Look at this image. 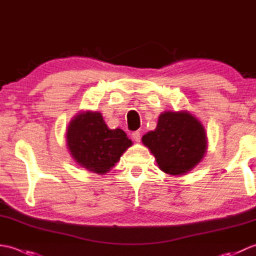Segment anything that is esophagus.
<instances>
[{
	"mask_svg": "<svg viewBox=\"0 0 256 256\" xmlns=\"http://www.w3.org/2000/svg\"><path fill=\"white\" fill-rule=\"evenodd\" d=\"M132 138L135 142H140V133L138 131H135L132 133Z\"/></svg>",
	"mask_w": 256,
	"mask_h": 256,
	"instance_id": "esophagus-1",
	"label": "esophagus"
}]
</instances>
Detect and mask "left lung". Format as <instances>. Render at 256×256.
Returning a JSON list of instances; mask_svg holds the SVG:
<instances>
[{"label": "left lung", "instance_id": "8db88e82", "mask_svg": "<svg viewBox=\"0 0 256 256\" xmlns=\"http://www.w3.org/2000/svg\"><path fill=\"white\" fill-rule=\"evenodd\" d=\"M142 140L154 154L160 170L170 175L192 170L206 148L204 126L186 112L162 113L155 131L145 134Z\"/></svg>", "mask_w": 256, "mask_h": 256}]
</instances>
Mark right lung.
<instances>
[{"label":"right lung","instance_id":"1","mask_svg":"<svg viewBox=\"0 0 256 256\" xmlns=\"http://www.w3.org/2000/svg\"><path fill=\"white\" fill-rule=\"evenodd\" d=\"M67 142L80 166L101 175L110 170L132 145L121 128H108L99 112L76 116L68 126Z\"/></svg>","mask_w":256,"mask_h":256}]
</instances>
